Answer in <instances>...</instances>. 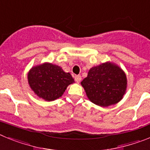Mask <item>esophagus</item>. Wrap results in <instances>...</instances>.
<instances>
[{
    "instance_id": "1",
    "label": "esophagus",
    "mask_w": 150,
    "mask_h": 150,
    "mask_svg": "<svg viewBox=\"0 0 150 150\" xmlns=\"http://www.w3.org/2000/svg\"><path fill=\"white\" fill-rule=\"evenodd\" d=\"M74 79H75V81H76V83H79V82L81 81L82 76H80V75H76V76H75Z\"/></svg>"
}]
</instances>
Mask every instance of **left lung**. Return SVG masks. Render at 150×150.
Here are the masks:
<instances>
[{"instance_id": "8db88e82", "label": "left lung", "mask_w": 150, "mask_h": 150, "mask_svg": "<svg viewBox=\"0 0 150 150\" xmlns=\"http://www.w3.org/2000/svg\"><path fill=\"white\" fill-rule=\"evenodd\" d=\"M81 85L92 103L108 107L122 98L126 90L127 79L120 67L107 62L91 67Z\"/></svg>"}]
</instances>
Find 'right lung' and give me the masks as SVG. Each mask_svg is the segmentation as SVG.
<instances>
[{"instance_id":"add662e5","label":"right lung","mask_w":150,"mask_h":150,"mask_svg":"<svg viewBox=\"0 0 150 150\" xmlns=\"http://www.w3.org/2000/svg\"><path fill=\"white\" fill-rule=\"evenodd\" d=\"M28 79L34 93L48 101L59 98L69 85L74 83L71 74L50 63L32 67L28 73Z\"/></svg>"}]
</instances>
